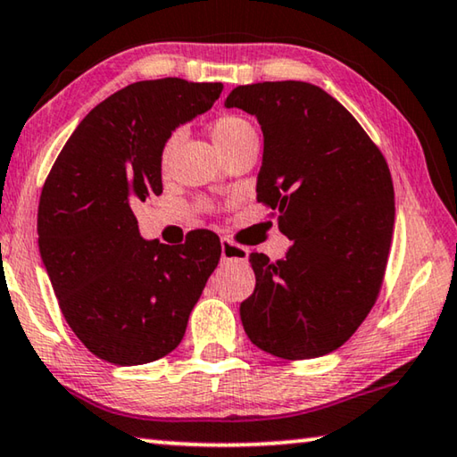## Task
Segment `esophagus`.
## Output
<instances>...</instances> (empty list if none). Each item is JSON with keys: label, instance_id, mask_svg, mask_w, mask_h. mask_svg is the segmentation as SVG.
I'll return each instance as SVG.
<instances>
[{"label": "esophagus", "instance_id": "obj_1", "mask_svg": "<svg viewBox=\"0 0 457 457\" xmlns=\"http://www.w3.org/2000/svg\"><path fill=\"white\" fill-rule=\"evenodd\" d=\"M220 255H222V261H246V257H249V251H246L241 245L230 243L228 238H222Z\"/></svg>", "mask_w": 457, "mask_h": 457}]
</instances>
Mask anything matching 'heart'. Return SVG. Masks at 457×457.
I'll return each instance as SVG.
<instances>
[{
	"label": "heart",
	"mask_w": 457,
	"mask_h": 457,
	"mask_svg": "<svg viewBox=\"0 0 457 457\" xmlns=\"http://www.w3.org/2000/svg\"><path fill=\"white\" fill-rule=\"evenodd\" d=\"M211 133H212V139H214L216 147H219L222 155H224V154H228L230 149H235L238 144H243L246 137L255 136V129H253V125L243 117L220 115L212 121ZM179 137H182V131H174L166 141H163L162 154H160L162 168H168V163L171 160V154H174Z\"/></svg>",
	"instance_id": "1"
}]
</instances>
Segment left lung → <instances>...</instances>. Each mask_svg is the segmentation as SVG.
<instances>
[{
  "label": "left lung",
  "instance_id": "1",
  "mask_svg": "<svg viewBox=\"0 0 457 457\" xmlns=\"http://www.w3.org/2000/svg\"><path fill=\"white\" fill-rule=\"evenodd\" d=\"M224 107L263 131L257 200L279 214L291 246L251 253L255 291L241 303L249 340L303 361L340 348L377 302L395 227L386 162L361 123L324 88L302 80L243 85Z\"/></svg>",
  "mask_w": 457,
  "mask_h": 457
}]
</instances>
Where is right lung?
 <instances>
[{"instance_id": "add662e5", "label": "right lung", "mask_w": 457, "mask_h": 457, "mask_svg": "<svg viewBox=\"0 0 457 457\" xmlns=\"http://www.w3.org/2000/svg\"><path fill=\"white\" fill-rule=\"evenodd\" d=\"M220 93L222 82H133L82 119L44 184L42 263L72 332L111 364L170 354L219 265L211 230H194L179 246L145 241L133 208L163 190V141Z\"/></svg>"}]
</instances>
